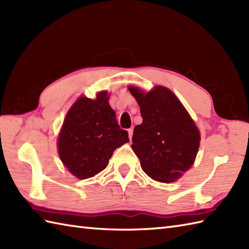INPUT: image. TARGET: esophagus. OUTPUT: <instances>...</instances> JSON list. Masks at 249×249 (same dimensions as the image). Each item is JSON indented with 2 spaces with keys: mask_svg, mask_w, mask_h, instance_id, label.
Here are the masks:
<instances>
[{
  "mask_svg": "<svg viewBox=\"0 0 249 249\" xmlns=\"http://www.w3.org/2000/svg\"><path fill=\"white\" fill-rule=\"evenodd\" d=\"M133 133H134V128L131 127V128L128 129V137H129L130 140H131V138H133Z\"/></svg>",
  "mask_w": 249,
  "mask_h": 249,
  "instance_id": "34e87169",
  "label": "esophagus"
}]
</instances>
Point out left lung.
Masks as SVG:
<instances>
[{"mask_svg": "<svg viewBox=\"0 0 249 249\" xmlns=\"http://www.w3.org/2000/svg\"><path fill=\"white\" fill-rule=\"evenodd\" d=\"M128 89L142 116L131 144L142 170L157 182H174L194 165L200 144L199 129L169 89L157 86L147 93L136 87Z\"/></svg>", "mask_w": 249, "mask_h": 249, "instance_id": "left-lung-1", "label": "left lung"}]
</instances>
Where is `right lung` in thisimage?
<instances>
[{
  "label": "right lung",
  "mask_w": 249,
  "mask_h": 249,
  "mask_svg": "<svg viewBox=\"0 0 249 249\" xmlns=\"http://www.w3.org/2000/svg\"><path fill=\"white\" fill-rule=\"evenodd\" d=\"M108 100L107 91L97 93L95 99L79 97L63 122L57 138L59 155L68 171L80 179L103 171L114 150L129 142Z\"/></svg>",
  "instance_id": "right-lung-1"
}]
</instances>
